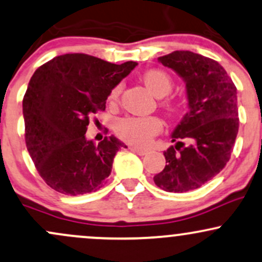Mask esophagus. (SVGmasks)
Returning a JSON list of instances; mask_svg holds the SVG:
<instances>
[{"mask_svg": "<svg viewBox=\"0 0 262 262\" xmlns=\"http://www.w3.org/2000/svg\"><path fill=\"white\" fill-rule=\"evenodd\" d=\"M130 149L134 151V153H137L138 155H145L146 153H148V149L139 148V146H132Z\"/></svg>", "mask_w": 262, "mask_h": 262, "instance_id": "obj_1", "label": "esophagus"}]
</instances>
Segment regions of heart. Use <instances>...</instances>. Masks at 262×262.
I'll use <instances>...</instances> for the list:
<instances>
[{"mask_svg": "<svg viewBox=\"0 0 262 262\" xmlns=\"http://www.w3.org/2000/svg\"><path fill=\"white\" fill-rule=\"evenodd\" d=\"M142 80L146 88L154 94L155 97H164L170 93L173 88V79L162 70H149L143 73ZM123 85L120 83L114 85L108 94V102L111 104H116L122 93ZM163 105L169 112L174 113L179 109V104L173 99L163 100ZM163 129V122L158 117H125L122 118L116 124L117 136L126 143L134 145L144 146L150 143V140L159 134Z\"/></svg>", "mask_w": 262, "mask_h": 262, "instance_id": "b5f03b06", "label": "heart"}]
</instances>
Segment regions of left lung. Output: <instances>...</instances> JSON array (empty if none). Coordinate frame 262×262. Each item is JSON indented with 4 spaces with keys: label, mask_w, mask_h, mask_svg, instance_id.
Wrapping results in <instances>:
<instances>
[{
    "label": "left lung",
    "mask_w": 262,
    "mask_h": 262,
    "mask_svg": "<svg viewBox=\"0 0 262 262\" xmlns=\"http://www.w3.org/2000/svg\"><path fill=\"white\" fill-rule=\"evenodd\" d=\"M159 62L183 77L189 112L171 134L177 144L164 151L166 164L155 185L170 192L200 188L225 168L238 132L234 82L214 59L190 51H174Z\"/></svg>",
    "instance_id": "left-lung-1"
}]
</instances>
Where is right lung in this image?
<instances>
[{
    "label": "right lung",
    "instance_id": "add662e5",
    "mask_svg": "<svg viewBox=\"0 0 262 262\" xmlns=\"http://www.w3.org/2000/svg\"><path fill=\"white\" fill-rule=\"evenodd\" d=\"M137 62L114 64L84 53L54 57L38 67L24 97L25 140L37 171L66 195L98 190L122 146L114 137L85 139L89 118L105 111L114 85Z\"/></svg>",
    "mask_w": 262,
    "mask_h": 262
}]
</instances>
